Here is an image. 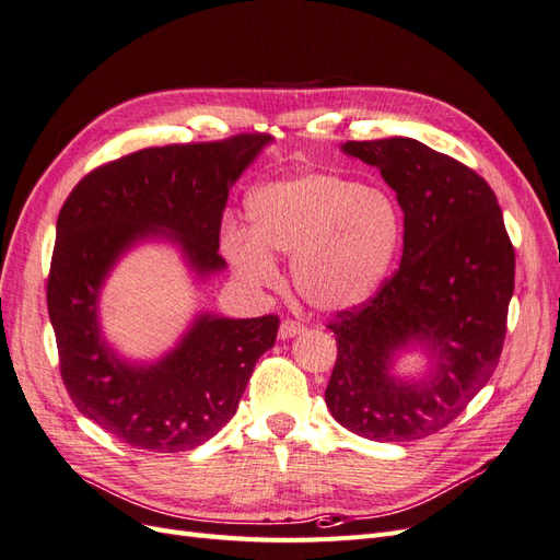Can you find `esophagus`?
Masks as SVG:
<instances>
[{
  "instance_id": "obj_1",
  "label": "esophagus",
  "mask_w": 560,
  "mask_h": 560,
  "mask_svg": "<svg viewBox=\"0 0 560 560\" xmlns=\"http://www.w3.org/2000/svg\"><path fill=\"white\" fill-rule=\"evenodd\" d=\"M303 331H306V327L299 325V322H294V319H284L282 325H280L278 336L282 338V341H290V338H294V336H299V334H303Z\"/></svg>"
}]
</instances>
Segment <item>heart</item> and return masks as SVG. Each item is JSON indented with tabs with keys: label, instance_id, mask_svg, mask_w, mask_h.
I'll return each instance as SVG.
<instances>
[{
	"label": "heart",
	"instance_id": "obj_1",
	"mask_svg": "<svg viewBox=\"0 0 560 560\" xmlns=\"http://www.w3.org/2000/svg\"><path fill=\"white\" fill-rule=\"evenodd\" d=\"M249 230L231 229L224 254L247 284L278 282L270 254L292 259L299 296L322 313L374 299L393 268L404 217L378 186L336 173H303L261 184L247 200Z\"/></svg>",
	"mask_w": 560,
	"mask_h": 560
}]
</instances>
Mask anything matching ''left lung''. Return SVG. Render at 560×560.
Returning <instances> with one entry per match:
<instances>
[{
	"mask_svg": "<svg viewBox=\"0 0 560 560\" xmlns=\"http://www.w3.org/2000/svg\"><path fill=\"white\" fill-rule=\"evenodd\" d=\"M381 171L404 212L397 273L362 308L341 311L325 401L374 442L430 436L465 411L498 366L514 294V247L493 189L460 161L411 138L346 142ZM418 345L431 371L397 380L396 354Z\"/></svg>",
	"mask_w": 560,
	"mask_h": 560,
	"instance_id": "1",
	"label": "left lung"
}]
</instances>
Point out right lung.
<instances>
[{
  "mask_svg": "<svg viewBox=\"0 0 560 560\" xmlns=\"http://www.w3.org/2000/svg\"><path fill=\"white\" fill-rule=\"evenodd\" d=\"M270 135L135 151L83 177L58 214L46 287L62 383L77 409L135 448L191 451L233 418L280 319L200 313L156 362L121 358L100 327V292L124 254L179 249L196 280L222 273L219 229L231 186Z\"/></svg>",
  "mask_w": 560,
  "mask_h": 560,
  "instance_id": "add662e5",
  "label": "right lung"
}]
</instances>
